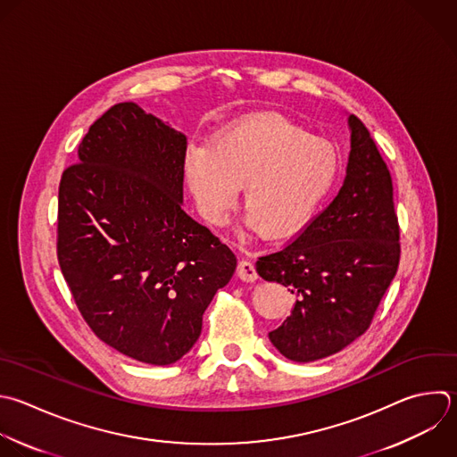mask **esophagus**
<instances>
[{
  "label": "esophagus",
  "mask_w": 457,
  "mask_h": 457,
  "mask_svg": "<svg viewBox=\"0 0 457 457\" xmlns=\"http://www.w3.org/2000/svg\"><path fill=\"white\" fill-rule=\"evenodd\" d=\"M236 275H237L241 280H245V282H253V280H257L255 266H253L250 261H239L237 270H236Z\"/></svg>",
  "instance_id": "esophagus-1"
}]
</instances>
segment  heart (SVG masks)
I'll return each mask as SVG.
<instances>
[{
    "label": "heart",
    "instance_id": "obj_1",
    "mask_svg": "<svg viewBox=\"0 0 457 457\" xmlns=\"http://www.w3.org/2000/svg\"><path fill=\"white\" fill-rule=\"evenodd\" d=\"M337 168L330 143L275 114L234 121L209 145H191L184 157L187 189L207 220H221L243 184L248 227L271 239L291 236L311 220Z\"/></svg>",
    "mask_w": 457,
    "mask_h": 457
}]
</instances>
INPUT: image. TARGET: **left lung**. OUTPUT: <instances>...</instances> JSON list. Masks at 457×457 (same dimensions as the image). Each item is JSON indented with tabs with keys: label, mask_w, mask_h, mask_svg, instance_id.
Here are the masks:
<instances>
[{
	"label": "left lung",
	"mask_w": 457,
	"mask_h": 457,
	"mask_svg": "<svg viewBox=\"0 0 457 457\" xmlns=\"http://www.w3.org/2000/svg\"><path fill=\"white\" fill-rule=\"evenodd\" d=\"M348 129L350 155L337 196L295 241L255 264L264 280L296 296L291 314L268 334L296 362L328 357L362 336L400 261L389 170L353 114Z\"/></svg>",
	"instance_id": "8db88e82"
}]
</instances>
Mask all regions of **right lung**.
<instances>
[{
    "label": "right lung",
    "mask_w": 457,
    "mask_h": 457,
    "mask_svg": "<svg viewBox=\"0 0 457 457\" xmlns=\"http://www.w3.org/2000/svg\"><path fill=\"white\" fill-rule=\"evenodd\" d=\"M182 132L132 102L111 107L59 186L57 255L79 311L118 352L171 364L236 271V255L182 209Z\"/></svg>",
    "instance_id": "obj_1"
}]
</instances>
